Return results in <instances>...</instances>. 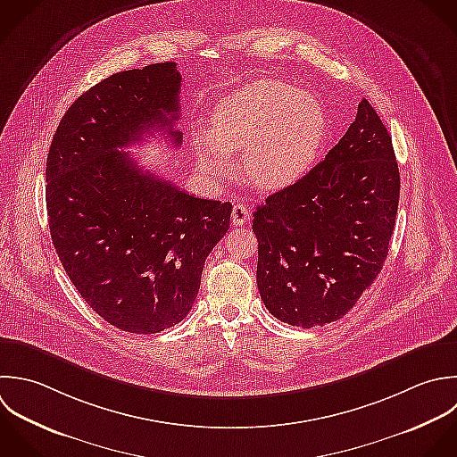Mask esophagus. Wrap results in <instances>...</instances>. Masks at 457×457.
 I'll use <instances>...</instances> for the list:
<instances>
[{
	"label": "esophagus",
	"mask_w": 457,
	"mask_h": 457,
	"mask_svg": "<svg viewBox=\"0 0 457 457\" xmlns=\"http://www.w3.org/2000/svg\"><path fill=\"white\" fill-rule=\"evenodd\" d=\"M249 210L244 206V204H235L233 206V212H231V220L235 226H242L249 220Z\"/></svg>",
	"instance_id": "34e87169"
}]
</instances>
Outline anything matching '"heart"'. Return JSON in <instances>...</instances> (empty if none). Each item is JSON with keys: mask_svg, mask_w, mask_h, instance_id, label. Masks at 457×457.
<instances>
[{"mask_svg": "<svg viewBox=\"0 0 457 457\" xmlns=\"http://www.w3.org/2000/svg\"><path fill=\"white\" fill-rule=\"evenodd\" d=\"M326 131L324 108L312 92L253 81L215 106L210 129L194 133L197 169L219 181L233 170L229 153L244 149V176L262 188H283L312 169Z\"/></svg>", "mask_w": 457, "mask_h": 457, "instance_id": "obj_1", "label": "heart"}]
</instances>
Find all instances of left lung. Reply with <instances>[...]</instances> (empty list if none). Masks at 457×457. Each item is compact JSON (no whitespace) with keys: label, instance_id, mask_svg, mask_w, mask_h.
Instances as JSON below:
<instances>
[{"label":"left lung","instance_id":"obj_1","mask_svg":"<svg viewBox=\"0 0 457 457\" xmlns=\"http://www.w3.org/2000/svg\"><path fill=\"white\" fill-rule=\"evenodd\" d=\"M399 192L392 137L363 99L324 162L253 213L265 308L304 329L349 313L388 256Z\"/></svg>","mask_w":457,"mask_h":457}]
</instances>
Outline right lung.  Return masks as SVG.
<instances>
[{"mask_svg": "<svg viewBox=\"0 0 457 457\" xmlns=\"http://www.w3.org/2000/svg\"><path fill=\"white\" fill-rule=\"evenodd\" d=\"M179 88L176 62L104 78L69 106L46 162L49 231L69 279L101 319L137 335L188 315L233 210L119 151L154 131L181 144Z\"/></svg>", "mask_w": 457, "mask_h": 457, "instance_id": "obj_1", "label": "right lung"}]
</instances>
